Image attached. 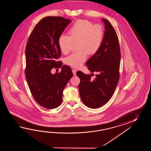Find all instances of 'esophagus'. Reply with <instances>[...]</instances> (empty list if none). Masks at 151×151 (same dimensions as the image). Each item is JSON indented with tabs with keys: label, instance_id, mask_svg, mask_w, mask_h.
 <instances>
[{
	"label": "esophagus",
	"instance_id": "obj_1",
	"mask_svg": "<svg viewBox=\"0 0 151 151\" xmlns=\"http://www.w3.org/2000/svg\"><path fill=\"white\" fill-rule=\"evenodd\" d=\"M72 72H73V75H74V76H76V75L77 70H76V69H73V70H72Z\"/></svg>",
	"mask_w": 151,
	"mask_h": 151
}]
</instances>
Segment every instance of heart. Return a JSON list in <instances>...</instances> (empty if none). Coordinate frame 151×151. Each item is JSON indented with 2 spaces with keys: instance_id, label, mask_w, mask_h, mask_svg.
Masks as SVG:
<instances>
[{
  "instance_id": "b5f03b06",
  "label": "heart",
  "mask_w": 151,
  "mask_h": 151,
  "mask_svg": "<svg viewBox=\"0 0 151 151\" xmlns=\"http://www.w3.org/2000/svg\"><path fill=\"white\" fill-rule=\"evenodd\" d=\"M68 36L61 35L58 39L60 50L65 55L70 51L72 44L77 43L78 51L65 59V63L79 68L86 61L87 55L96 54L101 45L104 31L100 25H93L86 20H78L68 29Z\"/></svg>"
}]
</instances>
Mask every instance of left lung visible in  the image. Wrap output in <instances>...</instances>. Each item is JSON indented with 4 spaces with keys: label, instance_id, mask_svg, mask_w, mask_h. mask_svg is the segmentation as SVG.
Instances as JSON below:
<instances>
[{
    "label": "left lung",
    "instance_id": "left-lung-1",
    "mask_svg": "<svg viewBox=\"0 0 151 151\" xmlns=\"http://www.w3.org/2000/svg\"><path fill=\"white\" fill-rule=\"evenodd\" d=\"M101 20L105 29L102 44L98 51L86 63L90 72L97 73L96 77L93 80L91 79L93 73L77 72L80 79L79 90L81 99L91 109L99 108L111 99L119 80L121 53L118 36L107 20Z\"/></svg>",
    "mask_w": 151,
    "mask_h": 151
}]
</instances>
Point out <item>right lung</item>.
Returning a JSON list of instances; mask_svg holds the SVG:
<instances>
[{
    "label": "right lung",
    "mask_w": 151,
    "mask_h": 151,
    "mask_svg": "<svg viewBox=\"0 0 151 151\" xmlns=\"http://www.w3.org/2000/svg\"><path fill=\"white\" fill-rule=\"evenodd\" d=\"M72 20L61 17H46L35 26L25 49L26 79L32 96L39 104L48 109L60 106L63 92L73 76L71 68L55 61L61 55L59 37ZM60 73L52 74L53 67Z\"/></svg>",
    "instance_id": "1"
}]
</instances>
